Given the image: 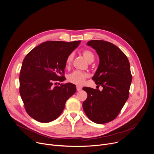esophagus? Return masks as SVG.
I'll return each mask as SVG.
<instances>
[{
    "instance_id": "esophagus-1",
    "label": "esophagus",
    "mask_w": 154,
    "mask_h": 154,
    "mask_svg": "<svg viewBox=\"0 0 154 154\" xmlns=\"http://www.w3.org/2000/svg\"><path fill=\"white\" fill-rule=\"evenodd\" d=\"M82 89V87H80V86H77V91H80Z\"/></svg>"
}]
</instances>
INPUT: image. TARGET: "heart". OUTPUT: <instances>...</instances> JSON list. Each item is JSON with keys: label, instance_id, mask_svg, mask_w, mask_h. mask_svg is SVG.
Returning <instances> with one entry per match:
<instances>
[{"label": "heart", "instance_id": "1", "mask_svg": "<svg viewBox=\"0 0 154 154\" xmlns=\"http://www.w3.org/2000/svg\"><path fill=\"white\" fill-rule=\"evenodd\" d=\"M82 54L84 58L89 62H93L94 60V54L93 53L88 50H85L82 51ZM74 58V54L72 53L69 54L67 57L66 61V64L67 66L71 64ZM89 75L85 72H82L79 71H74L72 73L70 74L68 77V80L70 82L75 83L77 85H82L85 82V79L88 77Z\"/></svg>", "mask_w": 154, "mask_h": 154}]
</instances>
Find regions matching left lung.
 <instances>
[{
    "label": "left lung",
    "instance_id": "1",
    "mask_svg": "<svg viewBox=\"0 0 154 154\" xmlns=\"http://www.w3.org/2000/svg\"><path fill=\"white\" fill-rule=\"evenodd\" d=\"M87 45L99 56L100 63L92 79L103 89L83 87L88 96L82 106L90 120L103 124L117 117L128 98L132 80L130 65L123 52L109 42L92 40Z\"/></svg>",
    "mask_w": 154,
    "mask_h": 154
}]
</instances>
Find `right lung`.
I'll list each match as a JSON object with an SVG mask.
<instances>
[{
  "instance_id": "right-lung-1",
  "label": "right lung",
  "mask_w": 154,
  "mask_h": 154,
  "mask_svg": "<svg viewBox=\"0 0 154 154\" xmlns=\"http://www.w3.org/2000/svg\"><path fill=\"white\" fill-rule=\"evenodd\" d=\"M80 42L47 41L26 56L20 75V93L27 113L34 120L48 123L57 119L75 93L73 83L60 87L53 83L65 80L60 75L64 72L66 59Z\"/></svg>"
}]
</instances>
